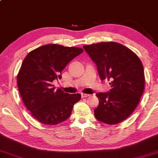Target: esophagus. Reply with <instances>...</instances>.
I'll return each instance as SVG.
<instances>
[{"instance_id": "34e87169", "label": "esophagus", "mask_w": 158, "mask_h": 158, "mask_svg": "<svg viewBox=\"0 0 158 158\" xmlns=\"http://www.w3.org/2000/svg\"><path fill=\"white\" fill-rule=\"evenodd\" d=\"M81 98H85V97H89L90 94H83V93H81Z\"/></svg>"}]
</instances>
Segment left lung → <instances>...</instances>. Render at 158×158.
<instances>
[{"label":"left lung","mask_w":158,"mask_h":158,"mask_svg":"<svg viewBox=\"0 0 158 158\" xmlns=\"http://www.w3.org/2000/svg\"><path fill=\"white\" fill-rule=\"evenodd\" d=\"M83 48L97 64L102 80L110 81L108 92L97 93L99 106L94 115L100 122L115 125L128 118L135 110L145 85L144 70L139 59L119 43L101 42Z\"/></svg>","instance_id":"1"}]
</instances>
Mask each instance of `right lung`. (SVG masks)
I'll list each match as a JSON object with an SVG mask.
<instances>
[{"label":"right lung","mask_w":158,"mask_h":158,"mask_svg":"<svg viewBox=\"0 0 158 158\" xmlns=\"http://www.w3.org/2000/svg\"><path fill=\"white\" fill-rule=\"evenodd\" d=\"M83 52L81 48L47 44L30 52L23 59L17 77L23 103L36 120L54 126L68 119L80 94H69L55 90L54 80L70 61Z\"/></svg>","instance_id":"right-lung-1"}]
</instances>
